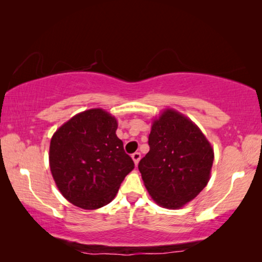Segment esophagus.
<instances>
[{
	"instance_id": "esophagus-1",
	"label": "esophagus",
	"mask_w": 262,
	"mask_h": 262,
	"mask_svg": "<svg viewBox=\"0 0 262 262\" xmlns=\"http://www.w3.org/2000/svg\"><path fill=\"white\" fill-rule=\"evenodd\" d=\"M132 158H133V161H134L135 165H137V164H139V162H140V159H141V154L140 152H134L132 155Z\"/></svg>"
}]
</instances>
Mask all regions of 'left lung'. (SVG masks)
<instances>
[{
	"label": "left lung",
	"instance_id": "left-lung-1",
	"mask_svg": "<svg viewBox=\"0 0 262 262\" xmlns=\"http://www.w3.org/2000/svg\"><path fill=\"white\" fill-rule=\"evenodd\" d=\"M148 143L139 170L152 200L167 209L192 201L210 178L214 150L209 141L187 117L167 108L154 120Z\"/></svg>",
	"mask_w": 262,
	"mask_h": 262
}]
</instances>
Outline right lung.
Listing matches in <instances>:
<instances>
[{
    "instance_id": "1",
    "label": "right lung",
    "mask_w": 262,
    "mask_h": 262,
    "mask_svg": "<svg viewBox=\"0 0 262 262\" xmlns=\"http://www.w3.org/2000/svg\"><path fill=\"white\" fill-rule=\"evenodd\" d=\"M117 119L101 108L84 111L52 136L50 167L57 188L82 209L113 200L134 162L115 134Z\"/></svg>"
}]
</instances>
